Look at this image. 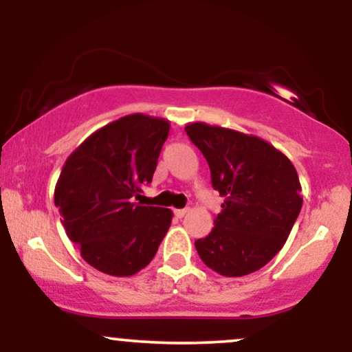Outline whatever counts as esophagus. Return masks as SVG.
<instances>
[{
    "instance_id": "34e87169",
    "label": "esophagus",
    "mask_w": 352,
    "mask_h": 352,
    "mask_svg": "<svg viewBox=\"0 0 352 352\" xmlns=\"http://www.w3.org/2000/svg\"><path fill=\"white\" fill-rule=\"evenodd\" d=\"M173 213H175L177 218H182L185 217L188 213V208H182V210H173Z\"/></svg>"
}]
</instances>
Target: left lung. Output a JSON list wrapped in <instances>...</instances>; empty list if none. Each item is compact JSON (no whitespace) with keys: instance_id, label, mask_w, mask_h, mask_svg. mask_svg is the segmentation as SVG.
I'll list each match as a JSON object with an SVG mask.
<instances>
[{"instance_id":"left-lung-1","label":"left lung","mask_w":352,"mask_h":352,"mask_svg":"<svg viewBox=\"0 0 352 352\" xmlns=\"http://www.w3.org/2000/svg\"><path fill=\"white\" fill-rule=\"evenodd\" d=\"M200 148L213 188L223 197L208 236L195 241L199 256L221 276H245L263 268L288 240L302 205L292 160L256 135L233 129L187 124Z\"/></svg>"}]
</instances>
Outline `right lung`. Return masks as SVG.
Masks as SVG:
<instances>
[{
	"label": "right lung",
	"mask_w": 352,
	"mask_h": 352,
	"mask_svg": "<svg viewBox=\"0 0 352 352\" xmlns=\"http://www.w3.org/2000/svg\"><path fill=\"white\" fill-rule=\"evenodd\" d=\"M170 122L129 114L98 129L64 162L54 188L60 223L80 256L111 276H132L155 256L172 210L137 205Z\"/></svg>",
	"instance_id": "right-lung-1"
}]
</instances>
